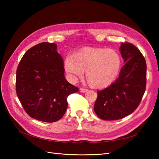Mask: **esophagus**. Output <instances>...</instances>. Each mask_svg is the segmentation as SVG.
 Returning a JSON list of instances; mask_svg holds the SVG:
<instances>
[{
	"label": "esophagus",
	"instance_id": "esophagus-1",
	"mask_svg": "<svg viewBox=\"0 0 159 159\" xmlns=\"http://www.w3.org/2000/svg\"><path fill=\"white\" fill-rule=\"evenodd\" d=\"M80 92H82V93H85L87 92V91H88V89H85V88H80Z\"/></svg>",
	"mask_w": 159,
	"mask_h": 159
}]
</instances>
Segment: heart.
<instances>
[{"label": "heart", "mask_w": 159, "mask_h": 159, "mask_svg": "<svg viewBox=\"0 0 159 159\" xmlns=\"http://www.w3.org/2000/svg\"><path fill=\"white\" fill-rule=\"evenodd\" d=\"M121 65V57L113 49L88 48L67 56L64 61V70L70 82L82 79L86 71V79L95 89L110 85L117 78Z\"/></svg>", "instance_id": "1"}]
</instances>
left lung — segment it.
I'll use <instances>...</instances> for the list:
<instances>
[{
    "label": "left lung",
    "mask_w": 159,
    "mask_h": 159,
    "mask_svg": "<svg viewBox=\"0 0 159 159\" xmlns=\"http://www.w3.org/2000/svg\"><path fill=\"white\" fill-rule=\"evenodd\" d=\"M124 66L119 77L104 89L98 91L93 109L100 119L120 120L131 114L146 90V62L139 50L129 43H121Z\"/></svg>",
    "instance_id": "1"
}]
</instances>
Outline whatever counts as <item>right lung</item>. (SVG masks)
I'll return each mask as SVG.
<instances>
[{"label": "right lung", "mask_w": 159, "mask_h": 159, "mask_svg": "<svg viewBox=\"0 0 159 159\" xmlns=\"http://www.w3.org/2000/svg\"><path fill=\"white\" fill-rule=\"evenodd\" d=\"M56 43H40L24 55L16 72V93L29 116L55 122L65 114L67 96L79 88L67 81Z\"/></svg>", "instance_id": "obj_1"}]
</instances>
